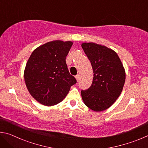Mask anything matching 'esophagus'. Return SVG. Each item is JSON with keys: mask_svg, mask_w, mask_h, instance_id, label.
I'll use <instances>...</instances> for the list:
<instances>
[{"mask_svg": "<svg viewBox=\"0 0 148 148\" xmlns=\"http://www.w3.org/2000/svg\"><path fill=\"white\" fill-rule=\"evenodd\" d=\"M75 77H76V79L77 81H78L79 79V74H77L76 76H75Z\"/></svg>", "mask_w": 148, "mask_h": 148, "instance_id": "esophagus-1", "label": "esophagus"}]
</instances>
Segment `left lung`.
<instances>
[{
	"instance_id": "1",
	"label": "left lung",
	"mask_w": 148,
	"mask_h": 148,
	"mask_svg": "<svg viewBox=\"0 0 148 148\" xmlns=\"http://www.w3.org/2000/svg\"><path fill=\"white\" fill-rule=\"evenodd\" d=\"M93 71L91 87L81 91L84 104L95 112L108 108L121 95L125 82V71L113 49L93 42L82 44Z\"/></svg>"
}]
</instances>
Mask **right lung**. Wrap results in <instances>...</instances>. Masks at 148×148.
Masks as SVG:
<instances>
[{
  "mask_svg": "<svg viewBox=\"0 0 148 148\" xmlns=\"http://www.w3.org/2000/svg\"><path fill=\"white\" fill-rule=\"evenodd\" d=\"M73 42L57 40L35 49L24 71L27 88L39 103L51 106L61 102L76 83L69 73L66 57Z\"/></svg>",
  "mask_w": 148,
  "mask_h": 148,
  "instance_id": "add662e5",
  "label": "right lung"
}]
</instances>
